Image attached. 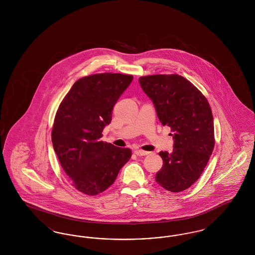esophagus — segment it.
<instances>
[{"label":"esophagus","mask_w":255,"mask_h":255,"mask_svg":"<svg viewBox=\"0 0 255 255\" xmlns=\"http://www.w3.org/2000/svg\"><path fill=\"white\" fill-rule=\"evenodd\" d=\"M134 153H135L137 156H146V155H148L150 152H147V151H144V150L138 149V150H135Z\"/></svg>","instance_id":"34e87169"}]
</instances>
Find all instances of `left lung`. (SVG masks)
Instances as JSON below:
<instances>
[{"label":"left lung","instance_id":"obj_1","mask_svg":"<svg viewBox=\"0 0 255 255\" xmlns=\"http://www.w3.org/2000/svg\"><path fill=\"white\" fill-rule=\"evenodd\" d=\"M153 101L158 120L174 132V149L160 151L163 160L156 182L171 192L190 187L202 175L215 144L213 116L206 97L179 74H154L138 79Z\"/></svg>","mask_w":255,"mask_h":255}]
</instances>
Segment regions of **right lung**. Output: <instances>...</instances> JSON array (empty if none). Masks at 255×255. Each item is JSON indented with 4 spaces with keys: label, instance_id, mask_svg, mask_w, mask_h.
I'll return each instance as SVG.
<instances>
[{
    "label": "right lung",
    "instance_id": "right-lung-1",
    "mask_svg": "<svg viewBox=\"0 0 255 255\" xmlns=\"http://www.w3.org/2000/svg\"><path fill=\"white\" fill-rule=\"evenodd\" d=\"M133 75L97 73L78 79L56 112L51 131L53 149L73 186L95 196L116 181L132 151L102 141L112 110Z\"/></svg>",
    "mask_w": 255,
    "mask_h": 255
}]
</instances>
